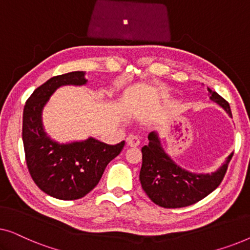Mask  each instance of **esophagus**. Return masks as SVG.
<instances>
[{
	"mask_svg": "<svg viewBox=\"0 0 250 250\" xmlns=\"http://www.w3.org/2000/svg\"><path fill=\"white\" fill-rule=\"evenodd\" d=\"M126 142H127V146H138L140 145V139L135 135H128L127 139H126Z\"/></svg>",
	"mask_w": 250,
	"mask_h": 250,
	"instance_id": "obj_1",
	"label": "esophagus"
}]
</instances>
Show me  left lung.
Segmentation results:
<instances>
[{
	"instance_id": "1",
	"label": "left lung",
	"mask_w": 250,
	"mask_h": 250,
	"mask_svg": "<svg viewBox=\"0 0 250 250\" xmlns=\"http://www.w3.org/2000/svg\"><path fill=\"white\" fill-rule=\"evenodd\" d=\"M209 99L232 117L230 104L210 88ZM149 143L142 148V166L140 182L150 199L164 208H181L204 199L220 186L227 173L231 152L223 165L215 172L193 173L177 165L164 150L157 132L148 135Z\"/></svg>"
}]
</instances>
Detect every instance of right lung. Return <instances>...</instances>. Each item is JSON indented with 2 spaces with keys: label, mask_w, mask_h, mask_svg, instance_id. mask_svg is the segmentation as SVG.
Returning <instances> with one entry per match:
<instances>
[{
  "label": "right lung",
  "mask_w": 250,
  "mask_h": 250,
  "mask_svg": "<svg viewBox=\"0 0 250 250\" xmlns=\"http://www.w3.org/2000/svg\"><path fill=\"white\" fill-rule=\"evenodd\" d=\"M86 83L85 71L54 76L33 92L23 108L22 142L30 176L43 192L60 200L86 196L125 145L110 146L94 138L60 143L47 135L42 115L51 95L61 86Z\"/></svg>",
  "instance_id": "add662e5"
}]
</instances>
